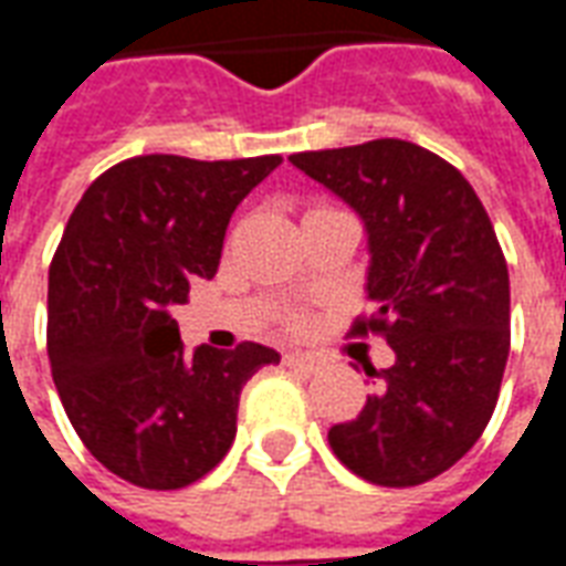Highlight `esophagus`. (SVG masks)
<instances>
[{
  "label": "esophagus",
  "instance_id": "esophagus-1",
  "mask_svg": "<svg viewBox=\"0 0 566 566\" xmlns=\"http://www.w3.org/2000/svg\"><path fill=\"white\" fill-rule=\"evenodd\" d=\"M284 367H291V369H296V373H306V376H312V373H318L321 369V360L312 355L291 352V355H284Z\"/></svg>",
  "mask_w": 566,
  "mask_h": 566
}]
</instances>
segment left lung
Listing matches in <instances>:
<instances>
[{
	"label": "left lung",
	"mask_w": 566,
	"mask_h": 566,
	"mask_svg": "<svg viewBox=\"0 0 566 566\" xmlns=\"http://www.w3.org/2000/svg\"><path fill=\"white\" fill-rule=\"evenodd\" d=\"M287 160L355 211L367 233V300L355 333H385L394 367L331 427V449L373 485H421L473 449L510 357V272L485 206L451 163L403 139Z\"/></svg>",
	"instance_id": "8db88e82"
}]
</instances>
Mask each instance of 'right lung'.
<instances>
[{"label":"right lung","instance_id":"obj_1","mask_svg":"<svg viewBox=\"0 0 566 566\" xmlns=\"http://www.w3.org/2000/svg\"><path fill=\"white\" fill-rule=\"evenodd\" d=\"M279 163L145 154L99 175L69 218L48 275L51 373L81 442L133 485L172 491L214 470L245 381L282 360L260 343L187 355L172 318Z\"/></svg>","mask_w":566,"mask_h":566}]
</instances>
